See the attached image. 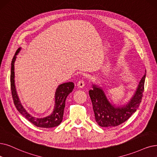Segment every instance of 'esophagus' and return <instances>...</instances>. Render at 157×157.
I'll use <instances>...</instances> for the list:
<instances>
[{
    "label": "esophagus",
    "instance_id": "34e87169",
    "mask_svg": "<svg viewBox=\"0 0 157 157\" xmlns=\"http://www.w3.org/2000/svg\"><path fill=\"white\" fill-rule=\"evenodd\" d=\"M77 86L80 88H82L84 86V81L83 80H80L77 83Z\"/></svg>",
    "mask_w": 157,
    "mask_h": 157
}]
</instances>
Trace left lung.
Returning a JSON list of instances; mask_svg holds the SVG:
<instances>
[{
    "label": "left lung",
    "instance_id": "8db88e82",
    "mask_svg": "<svg viewBox=\"0 0 157 157\" xmlns=\"http://www.w3.org/2000/svg\"><path fill=\"white\" fill-rule=\"evenodd\" d=\"M146 73L140 80L135 93L124 105L116 106L108 99L102 87L93 84L89 91L97 123L101 127H115L126 122L139 108L144 90Z\"/></svg>",
    "mask_w": 157,
    "mask_h": 157
}]
</instances>
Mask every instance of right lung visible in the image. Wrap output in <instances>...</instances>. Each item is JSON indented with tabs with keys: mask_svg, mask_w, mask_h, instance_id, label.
<instances>
[{
	"mask_svg": "<svg viewBox=\"0 0 157 157\" xmlns=\"http://www.w3.org/2000/svg\"><path fill=\"white\" fill-rule=\"evenodd\" d=\"M21 49V48H19L17 50L14 57L13 59H12L11 67V90L12 97H13V102L15 107L22 115H23L25 118L28 119V121H29L31 123H32L37 127L50 128L58 126L62 122V119H63L66 99L69 94L73 91L74 89V83H73L72 82H66L58 86L57 90H56L55 95L54 109L51 115L44 118L35 117L31 115L22 106L19 98L18 97L15 84V62L17 58V55L19 53Z\"/></svg>",
	"mask_w": 157,
	"mask_h": 157,
	"instance_id": "obj_1",
	"label": "right lung"
}]
</instances>
